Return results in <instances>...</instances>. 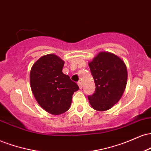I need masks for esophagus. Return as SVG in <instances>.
Here are the masks:
<instances>
[{"instance_id": "esophagus-1", "label": "esophagus", "mask_w": 151, "mask_h": 151, "mask_svg": "<svg viewBox=\"0 0 151 151\" xmlns=\"http://www.w3.org/2000/svg\"><path fill=\"white\" fill-rule=\"evenodd\" d=\"M78 85H79V89H81V88L83 87L82 83L80 82V81H79V82H78Z\"/></svg>"}]
</instances>
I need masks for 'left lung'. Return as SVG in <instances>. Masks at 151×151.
I'll use <instances>...</instances> for the list:
<instances>
[{"label":"left lung","instance_id":"1","mask_svg":"<svg viewBox=\"0 0 151 151\" xmlns=\"http://www.w3.org/2000/svg\"><path fill=\"white\" fill-rule=\"evenodd\" d=\"M96 90L88 96L90 104L99 111L109 110L118 103L125 91L127 69L124 61L109 52H100L89 62Z\"/></svg>","mask_w":151,"mask_h":151}]
</instances>
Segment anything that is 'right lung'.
Instances as JSON below:
<instances>
[{
	"label": "right lung",
	"mask_w": 151,
	"mask_h": 151,
	"mask_svg": "<svg viewBox=\"0 0 151 151\" xmlns=\"http://www.w3.org/2000/svg\"><path fill=\"white\" fill-rule=\"evenodd\" d=\"M65 62L53 54L44 55L35 62L30 70L31 90L43 109L53 115L70 109L72 95L79 89L68 75L63 74Z\"/></svg>",
	"instance_id": "right-lung-1"
}]
</instances>
